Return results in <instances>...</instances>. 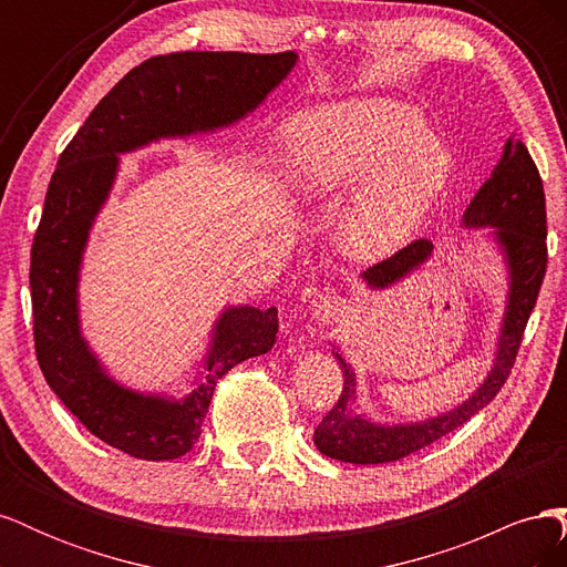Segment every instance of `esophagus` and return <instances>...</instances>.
<instances>
[{
  "instance_id": "esophagus-1",
  "label": "esophagus",
  "mask_w": 567,
  "mask_h": 567,
  "mask_svg": "<svg viewBox=\"0 0 567 567\" xmlns=\"http://www.w3.org/2000/svg\"><path fill=\"white\" fill-rule=\"evenodd\" d=\"M342 310H346V302H342V298L336 293L333 288L315 290V298L310 305V315L315 321H319V323L333 321L342 315Z\"/></svg>"
}]
</instances>
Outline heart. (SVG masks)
Instances as JSON below:
<instances>
[{
  "label": "heart",
  "instance_id": "b5f03b06",
  "mask_svg": "<svg viewBox=\"0 0 567 567\" xmlns=\"http://www.w3.org/2000/svg\"><path fill=\"white\" fill-rule=\"evenodd\" d=\"M290 186L326 198L357 184L342 217V244L357 257L398 248L447 182L452 156L414 109L354 99L290 117L281 132Z\"/></svg>",
  "mask_w": 567,
  "mask_h": 567
}]
</instances>
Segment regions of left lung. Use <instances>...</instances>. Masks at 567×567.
Masks as SVG:
<instances>
[{
  "label": "left lung",
  "mask_w": 567,
  "mask_h": 567,
  "mask_svg": "<svg viewBox=\"0 0 567 567\" xmlns=\"http://www.w3.org/2000/svg\"><path fill=\"white\" fill-rule=\"evenodd\" d=\"M463 227H494L496 244L506 255L511 274L499 350H496L487 381L473 392V398L442 416L409 425H375L354 414V373L342 354L333 352L346 385L336 406L315 431V444L321 454L346 463H362V466L404 458L471 421V416L485 409L504 388L516 364L527 319L537 305L548 260L544 186L539 169L520 140L506 142L504 156L463 213ZM431 250L433 244L427 238H416L388 260L369 267L362 277L371 288H388L423 265L431 257Z\"/></svg>",
  "instance_id": "obj_1"
}]
</instances>
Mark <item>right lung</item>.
Masks as SVG:
<instances>
[{"label": "right lung", "instance_id": "obj_1", "mask_svg": "<svg viewBox=\"0 0 567 567\" xmlns=\"http://www.w3.org/2000/svg\"><path fill=\"white\" fill-rule=\"evenodd\" d=\"M298 56L244 51H177L153 56L120 80L61 153L30 252L35 354L49 388L92 435L134 458L167 461L192 452L217 381L271 350L277 307H229L213 329L205 379L184 400L117 385L80 336L82 250L104 205L117 153L163 136L227 127L262 104Z\"/></svg>", "mask_w": 567, "mask_h": 567}]
</instances>
